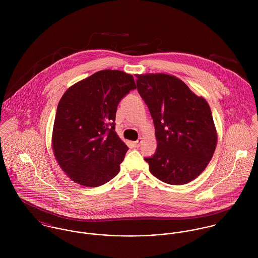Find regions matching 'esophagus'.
<instances>
[{
    "instance_id": "esophagus-1",
    "label": "esophagus",
    "mask_w": 258,
    "mask_h": 258,
    "mask_svg": "<svg viewBox=\"0 0 258 258\" xmlns=\"http://www.w3.org/2000/svg\"><path fill=\"white\" fill-rule=\"evenodd\" d=\"M141 142H142V138H139V140H137V141L133 142V145H134V147H140V145H141Z\"/></svg>"
}]
</instances>
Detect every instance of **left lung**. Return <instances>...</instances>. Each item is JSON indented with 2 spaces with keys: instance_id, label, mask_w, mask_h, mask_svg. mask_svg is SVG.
Instances as JSON below:
<instances>
[{
  "instance_id": "8db88e82",
  "label": "left lung",
  "mask_w": 258,
  "mask_h": 258,
  "mask_svg": "<svg viewBox=\"0 0 258 258\" xmlns=\"http://www.w3.org/2000/svg\"><path fill=\"white\" fill-rule=\"evenodd\" d=\"M136 77L155 125L157 151L144 158L150 172L167 184L191 182L207 168L218 143L210 105L174 75Z\"/></svg>"
}]
</instances>
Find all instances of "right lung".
I'll list each match as a JSON object with an SVG mask.
<instances>
[{"instance_id": "right-lung-1", "label": "right lung", "mask_w": 258, "mask_h": 258, "mask_svg": "<svg viewBox=\"0 0 258 258\" xmlns=\"http://www.w3.org/2000/svg\"><path fill=\"white\" fill-rule=\"evenodd\" d=\"M135 88L131 74L105 70L76 82L60 98L51 147L58 165L75 183L99 186L119 173L128 147L115 132L116 110Z\"/></svg>"}]
</instances>
